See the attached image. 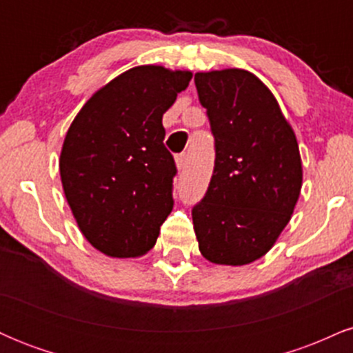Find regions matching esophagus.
Instances as JSON below:
<instances>
[{
  "instance_id": "obj_1",
  "label": "esophagus",
  "mask_w": 353,
  "mask_h": 353,
  "mask_svg": "<svg viewBox=\"0 0 353 353\" xmlns=\"http://www.w3.org/2000/svg\"><path fill=\"white\" fill-rule=\"evenodd\" d=\"M176 165L179 171H184V169L188 168V154H179V156L176 157Z\"/></svg>"
}]
</instances>
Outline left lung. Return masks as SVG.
<instances>
[{"label": "left lung", "instance_id": "8db88e82", "mask_svg": "<svg viewBox=\"0 0 353 353\" xmlns=\"http://www.w3.org/2000/svg\"><path fill=\"white\" fill-rule=\"evenodd\" d=\"M194 83L216 139L208 192L192 209L199 250L212 264H250L272 249L301 196L297 137L252 72H196Z\"/></svg>", "mask_w": 353, "mask_h": 353}]
</instances>
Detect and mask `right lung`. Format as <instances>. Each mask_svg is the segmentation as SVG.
<instances>
[{
  "label": "right lung",
  "mask_w": 353,
  "mask_h": 353,
  "mask_svg": "<svg viewBox=\"0 0 353 353\" xmlns=\"http://www.w3.org/2000/svg\"><path fill=\"white\" fill-rule=\"evenodd\" d=\"M190 78L157 64L131 68L99 88L68 129L64 196L81 234L109 257L148 254L171 214L176 164L163 143V114Z\"/></svg>",
  "instance_id": "add662e5"
}]
</instances>
